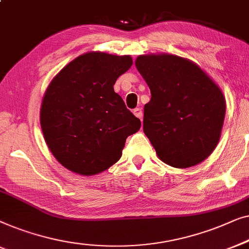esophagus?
<instances>
[{"label":"esophagus","instance_id":"esophagus-1","mask_svg":"<svg viewBox=\"0 0 249 249\" xmlns=\"http://www.w3.org/2000/svg\"><path fill=\"white\" fill-rule=\"evenodd\" d=\"M133 114H134L138 118H140V120H142L143 114H142L141 108H135V109H133Z\"/></svg>","mask_w":249,"mask_h":249}]
</instances>
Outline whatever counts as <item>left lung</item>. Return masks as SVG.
Wrapping results in <instances>:
<instances>
[{
	"label": "left lung",
	"instance_id": "obj_1",
	"mask_svg": "<svg viewBox=\"0 0 249 249\" xmlns=\"http://www.w3.org/2000/svg\"><path fill=\"white\" fill-rule=\"evenodd\" d=\"M135 66L151 91L143 131L159 159L175 168L205 160L221 135V89L197 64L176 55H140Z\"/></svg>",
	"mask_w": 249,
	"mask_h": 249
}]
</instances>
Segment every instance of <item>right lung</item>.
I'll list each match as a JSON object with an SVG mask.
<instances>
[{"mask_svg":"<svg viewBox=\"0 0 249 249\" xmlns=\"http://www.w3.org/2000/svg\"><path fill=\"white\" fill-rule=\"evenodd\" d=\"M132 64L129 55L90 52L70 62L47 87L41 131L66 169L82 176L108 169L121 159L126 138L141 127L114 91L116 80Z\"/></svg>","mask_w":249,"mask_h":249,"instance_id":"1","label":"right lung"}]
</instances>
